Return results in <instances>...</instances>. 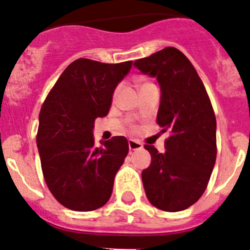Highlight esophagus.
I'll return each instance as SVG.
<instances>
[{"instance_id": "obj_1", "label": "esophagus", "mask_w": 250, "mask_h": 250, "mask_svg": "<svg viewBox=\"0 0 250 250\" xmlns=\"http://www.w3.org/2000/svg\"><path fill=\"white\" fill-rule=\"evenodd\" d=\"M129 149L130 150H139L143 147V144H141L140 141L138 140H134V139H129Z\"/></svg>"}]
</instances>
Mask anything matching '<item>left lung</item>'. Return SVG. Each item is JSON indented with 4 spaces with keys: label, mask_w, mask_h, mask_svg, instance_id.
Returning a JSON list of instances; mask_svg holds the SVG:
<instances>
[{
    "label": "left lung",
    "mask_w": 250,
    "mask_h": 250,
    "mask_svg": "<svg viewBox=\"0 0 250 250\" xmlns=\"http://www.w3.org/2000/svg\"><path fill=\"white\" fill-rule=\"evenodd\" d=\"M141 74L155 77L160 86L156 123L170 131L165 151L145 145L151 155L141 179L147 199L165 211L184 210L207 189L216 159V120L199 75L175 47L136 60Z\"/></svg>",
    "instance_id": "obj_1"
}]
</instances>
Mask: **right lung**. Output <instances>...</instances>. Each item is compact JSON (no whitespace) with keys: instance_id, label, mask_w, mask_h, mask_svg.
I'll list each match as a JSON object with an SVG mask.
<instances>
[{"instance_id":"1","label":"right lung","mask_w":250,"mask_h":250,"mask_svg":"<svg viewBox=\"0 0 250 250\" xmlns=\"http://www.w3.org/2000/svg\"><path fill=\"white\" fill-rule=\"evenodd\" d=\"M132 61L103 63L79 59L65 68L39 115V147L43 178L60 204L76 211L99 209L112 193L114 179L129 151L126 138L95 146V119L111 107L116 86Z\"/></svg>"}]
</instances>
